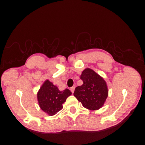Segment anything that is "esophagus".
Here are the masks:
<instances>
[{
  "label": "esophagus",
  "mask_w": 145,
  "mask_h": 145,
  "mask_svg": "<svg viewBox=\"0 0 145 145\" xmlns=\"http://www.w3.org/2000/svg\"><path fill=\"white\" fill-rule=\"evenodd\" d=\"M74 89H75V87L74 86H72V87H71V88H70L71 91L72 93H74Z\"/></svg>",
  "instance_id": "obj_1"
}]
</instances>
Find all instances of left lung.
I'll list each match as a JSON object with an SVG mask.
<instances>
[{
    "label": "left lung",
    "instance_id": "8db88e82",
    "mask_svg": "<svg viewBox=\"0 0 145 145\" xmlns=\"http://www.w3.org/2000/svg\"><path fill=\"white\" fill-rule=\"evenodd\" d=\"M80 78L83 84L75 88L74 96L88 110H97L102 107L108 93L105 81L89 68L82 72Z\"/></svg>",
    "mask_w": 145,
    "mask_h": 145
}]
</instances>
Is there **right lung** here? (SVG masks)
<instances>
[{"label": "right lung", "instance_id": "right-lung-1", "mask_svg": "<svg viewBox=\"0 0 145 145\" xmlns=\"http://www.w3.org/2000/svg\"><path fill=\"white\" fill-rule=\"evenodd\" d=\"M71 94L72 93L67 88L60 91L57 86L47 80L37 93L38 102L40 108L52 116L62 109V104Z\"/></svg>", "mask_w": 145, "mask_h": 145}]
</instances>
